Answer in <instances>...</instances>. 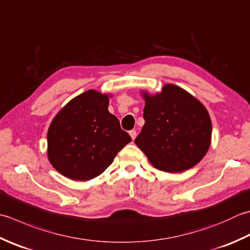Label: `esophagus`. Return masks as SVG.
<instances>
[{
  "label": "esophagus",
  "mask_w": 250,
  "mask_h": 250,
  "mask_svg": "<svg viewBox=\"0 0 250 250\" xmlns=\"http://www.w3.org/2000/svg\"><path fill=\"white\" fill-rule=\"evenodd\" d=\"M129 134H130L132 140H134V139L136 138V131H135V130H131V131L129 132Z\"/></svg>",
  "instance_id": "esophagus-1"
}]
</instances>
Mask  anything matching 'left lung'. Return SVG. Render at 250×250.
Returning <instances> with one entry per match:
<instances>
[{
    "mask_svg": "<svg viewBox=\"0 0 250 250\" xmlns=\"http://www.w3.org/2000/svg\"><path fill=\"white\" fill-rule=\"evenodd\" d=\"M145 124L134 143L156 169L182 172L207 154L211 120L202 103L182 87L166 84L157 94L142 92Z\"/></svg>",
    "mask_w": 250,
    "mask_h": 250,
    "instance_id": "1",
    "label": "left lung"
}]
</instances>
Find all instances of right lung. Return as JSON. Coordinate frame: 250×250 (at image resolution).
Segmentation results:
<instances>
[{"mask_svg":"<svg viewBox=\"0 0 250 250\" xmlns=\"http://www.w3.org/2000/svg\"><path fill=\"white\" fill-rule=\"evenodd\" d=\"M109 97L89 90L54 117L47 131V157L63 177L73 181L99 177L131 142L117 117L108 111Z\"/></svg>","mask_w":250,"mask_h":250,"instance_id":"1","label":"right lung"}]
</instances>
